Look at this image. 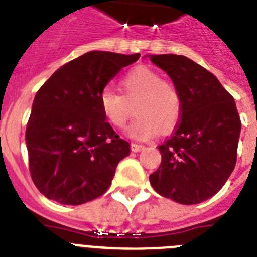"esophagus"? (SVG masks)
Returning a JSON list of instances; mask_svg holds the SVG:
<instances>
[{
    "label": "esophagus",
    "mask_w": 257,
    "mask_h": 257,
    "mask_svg": "<svg viewBox=\"0 0 257 257\" xmlns=\"http://www.w3.org/2000/svg\"><path fill=\"white\" fill-rule=\"evenodd\" d=\"M143 149H144V145L136 144V143H133V144H131V151L133 152H140L143 151Z\"/></svg>",
    "instance_id": "1"
}]
</instances>
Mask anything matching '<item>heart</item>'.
<instances>
[{
	"mask_svg": "<svg viewBox=\"0 0 257 257\" xmlns=\"http://www.w3.org/2000/svg\"><path fill=\"white\" fill-rule=\"evenodd\" d=\"M126 99L113 88H104L99 97L101 113L115 127H123L130 117L128 101L138 99V117L128 127V135L136 140H148L157 134L172 130L181 115V97L178 88L163 81L158 72L148 67H138L122 78Z\"/></svg>",
	"mask_w": 257,
	"mask_h": 257,
	"instance_id": "heart-1",
	"label": "heart"
}]
</instances>
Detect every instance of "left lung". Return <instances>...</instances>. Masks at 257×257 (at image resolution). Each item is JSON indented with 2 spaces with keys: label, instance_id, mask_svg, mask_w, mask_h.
Instances as JSON below:
<instances>
[{
  "label": "left lung",
  "instance_id": "obj_1",
  "mask_svg": "<svg viewBox=\"0 0 257 257\" xmlns=\"http://www.w3.org/2000/svg\"><path fill=\"white\" fill-rule=\"evenodd\" d=\"M148 56L172 79L183 106L174 135L158 147L162 161L149 181L166 198L197 205L215 196L234 170L240 134L237 105L216 77L187 56Z\"/></svg>",
  "mask_w": 257,
  "mask_h": 257
}]
</instances>
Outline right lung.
I'll list each match as a JSON object with an SVG mask.
<instances>
[{"label":"right lung","instance_id":"add662e5","mask_svg":"<svg viewBox=\"0 0 257 257\" xmlns=\"http://www.w3.org/2000/svg\"><path fill=\"white\" fill-rule=\"evenodd\" d=\"M140 54L90 51L59 68L37 91L26 131L37 189L61 205H82L106 192L130 154L101 113L99 97Z\"/></svg>","mask_w":257,"mask_h":257}]
</instances>
